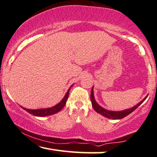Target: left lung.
Here are the masks:
<instances>
[{
    "mask_svg": "<svg viewBox=\"0 0 157 157\" xmlns=\"http://www.w3.org/2000/svg\"><path fill=\"white\" fill-rule=\"evenodd\" d=\"M143 99L141 102H139L138 104L136 105V106L132 107L129 109H126V110L122 111H108L106 109H103L102 107H101L99 105H98L97 103L96 102L95 99H94V91H93V88L91 89V104H92V106L96 112L100 113L102 116H104L105 117L109 118V119H123L124 117H126L128 114H130L131 113L133 112L135 109H136L137 107H139V106H140L141 104H142L146 98Z\"/></svg>",
    "mask_w": 157,
    "mask_h": 157,
    "instance_id": "obj_1",
    "label": "left lung"
}]
</instances>
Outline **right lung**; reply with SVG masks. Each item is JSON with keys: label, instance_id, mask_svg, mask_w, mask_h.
Masks as SVG:
<instances>
[{"label": "right lung", "instance_id": "add662e5", "mask_svg": "<svg viewBox=\"0 0 157 157\" xmlns=\"http://www.w3.org/2000/svg\"><path fill=\"white\" fill-rule=\"evenodd\" d=\"M69 91L70 89L68 90L67 93H66V96H64V98L62 99V101L59 104L56 105L53 107H51V108L48 109H36V110H32V109H27L25 108H22L29 112L33 116H36V117H46V116H50L52 114H54V113L59 112L63 108L64 106L66 105V101L68 99V94H69Z\"/></svg>", "mask_w": 157, "mask_h": 157}]
</instances>
